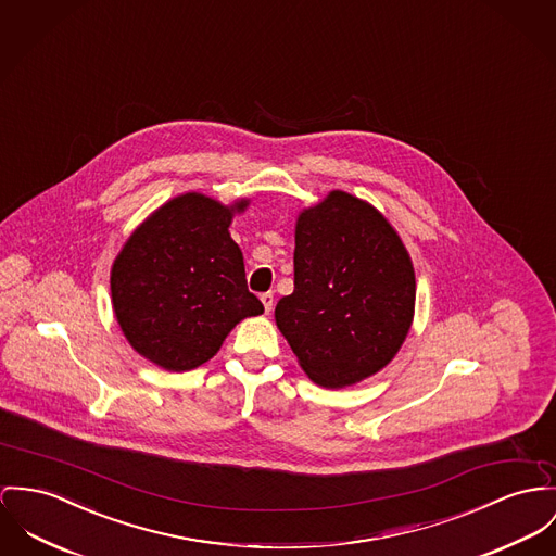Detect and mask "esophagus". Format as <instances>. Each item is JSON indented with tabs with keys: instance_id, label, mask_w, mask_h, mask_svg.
I'll list each match as a JSON object with an SVG mask.
<instances>
[{
	"instance_id": "34e87169",
	"label": "esophagus",
	"mask_w": 556,
	"mask_h": 556,
	"mask_svg": "<svg viewBox=\"0 0 556 556\" xmlns=\"http://www.w3.org/2000/svg\"><path fill=\"white\" fill-rule=\"evenodd\" d=\"M260 300H262V304H264V311H266V313H270V311H273V304H275V296H273V292L262 294Z\"/></svg>"
}]
</instances>
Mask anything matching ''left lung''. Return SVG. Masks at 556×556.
Listing matches in <instances>:
<instances>
[{"mask_svg":"<svg viewBox=\"0 0 556 556\" xmlns=\"http://www.w3.org/2000/svg\"><path fill=\"white\" fill-rule=\"evenodd\" d=\"M294 292L275 321L313 383H359L395 357L415 317L408 250L370 203L332 190L296 219Z\"/></svg>","mask_w":556,"mask_h":556,"instance_id":"1","label":"left lung"}]
</instances>
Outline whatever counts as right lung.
I'll list each match as a JSON object with an SVG mask.
<instances>
[{
  "mask_svg": "<svg viewBox=\"0 0 556 556\" xmlns=\"http://www.w3.org/2000/svg\"><path fill=\"white\" fill-rule=\"evenodd\" d=\"M248 205L250 199L222 205L201 192L179 194L148 215L114 260L116 321L128 344L159 368H199L239 321L264 313L228 232Z\"/></svg>",
  "mask_w": 556,
  "mask_h": 556,
  "instance_id": "obj_1",
  "label": "right lung"
}]
</instances>
